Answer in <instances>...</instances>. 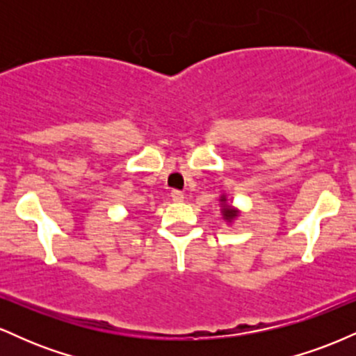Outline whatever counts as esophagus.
<instances>
[{
  "label": "esophagus",
  "mask_w": 356,
  "mask_h": 356,
  "mask_svg": "<svg viewBox=\"0 0 356 356\" xmlns=\"http://www.w3.org/2000/svg\"><path fill=\"white\" fill-rule=\"evenodd\" d=\"M170 197H172L174 202L184 201V194H182L181 191H172V192H170Z\"/></svg>",
  "instance_id": "34e87169"
}]
</instances>
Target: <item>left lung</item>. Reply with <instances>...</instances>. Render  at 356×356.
Segmentation results:
<instances>
[{
    "instance_id": "left-lung-1",
    "label": "left lung",
    "mask_w": 356,
    "mask_h": 356,
    "mask_svg": "<svg viewBox=\"0 0 356 356\" xmlns=\"http://www.w3.org/2000/svg\"><path fill=\"white\" fill-rule=\"evenodd\" d=\"M220 202H222V216H224V219L232 220V219L238 218V211L232 209L231 206H227L226 197H224V195H222V197H220Z\"/></svg>"
}]
</instances>
